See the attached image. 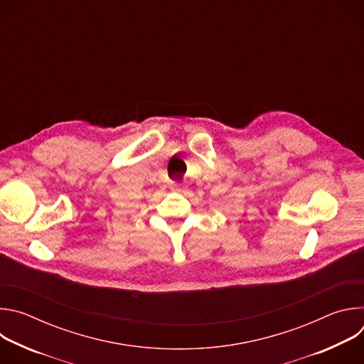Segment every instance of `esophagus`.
Returning a JSON list of instances; mask_svg holds the SVG:
<instances>
[{"label": "esophagus", "instance_id": "34e87169", "mask_svg": "<svg viewBox=\"0 0 364 364\" xmlns=\"http://www.w3.org/2000/svg\"><path fill=\"white\" fill-rule=\"evenodd\" d=\"M174 191H178V193H184L186 190H184V186L183 184H180V183H173V187H171Z\"/></svg>", "mask_w": 364, "mask_h": 364}]
</instances>
